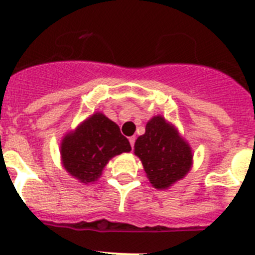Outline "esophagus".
<instances>
[{
    "label": "esophagus",
    "instance_id": "34e87169",
    "mask_svg": "<svg viewBox=\"0 0 255 255\" xmlns=\"http://www.w3.org/2000/svg\"><path fill=\"white\" fill-rule=\"evenodd\" d=\"M129 141H130V145H131V148H134V143H135V136H131V138H129Z\"/></svg>",
    "mask_w": 255,
    "mask_h": 255
}]
</instances>
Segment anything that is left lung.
Instances as JSON below:
<instances>
[{"instance_id":"left-lung-1","label":"left lung","mask_w":255,"mask_h":255,"mask_svg":"<svg viewBox=\"0 0 255 255\" xmlns=\"http://www.w3.org/2000/svg\"><path fill=\"white\" fill-rule=\"evenodd\" d=\"M134 153L141 161L152 186L158 190L184 179L193 166L190 144L162 115L148 121L145 132L135 141Z\"/></svg>"}]
</instances>
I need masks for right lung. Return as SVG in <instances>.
Instances as JSON below:
<instances>
[{
    "label": "right lung",
    "mask_w": 255,
    "mask_h": 255,
    "mask_svg": "<svg viewBox=\"0 0 255 255\" xmlns=\"http://www.w3.org/2000/svg\"><path fill=\"white\" fill-rule=\"evenodd\" d=\"M130 150L119 125L100 111L65 134L60 143L62 167L83 184L97 181L110 159Z\"/></svg>",
    "instance_id": "right-lung-1"
}]
</instances>
